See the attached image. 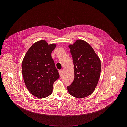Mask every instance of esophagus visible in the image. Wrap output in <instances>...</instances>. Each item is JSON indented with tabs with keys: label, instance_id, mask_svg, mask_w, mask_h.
Instances as JSON below:
<instances>
[{
	"label": "esophagus",
	"instance_id": "1",
	"mask_svg": "<svg viewBox=\"0 0 127 127\" xmlns=\"http://www.w3.org/2000/svg\"><path fill=\"white\" fill-rule=\"evenodd\" d=\"M59 75H60V76H61V75H62V70H59Z\"/></svg>",
	"mask_w": 127,
	"mask_h": 127
}]
</instances>
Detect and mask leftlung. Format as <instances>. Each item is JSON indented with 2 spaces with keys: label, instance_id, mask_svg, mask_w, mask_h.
<instances>
[{
  "label": "left lung",
  "instance_id": "obj_1",
  "mask_svg": "<svg viewBox=\"0 0 127 127\" xmlns=\"http://www.w3.org/2000/svg\"><path fill=\"white\" fill-rule=\"evenodd\" d=\"M73 58L74 79L67 87L70 95L82 98L91 95L95 89L100 76V58L88 43L77 40L68 46Z\"/></svg>",
  "mask_w": 127,
  "mask_h": 127
}]
</instances>
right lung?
<instances>
[{
    "mask_svg": "<svg viewBox=\"0 0 127 127\" xmlns=\"http://www.w3.org/2000/svg\"><path fill=\"white\" fill-rule=\"evenodd\" d=\"M56 44L45 40L34 43L29 49L23 60L22 74L29 92L39 98L51 95L53 83L59 77L51 53Z\"/></svg>",
    "mask_w": 127,
    "mask_h": 127,
    "instance_id": "right-lung-1",
    "label": "right lung"
}]
</instances>
